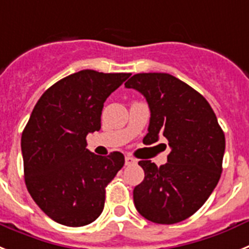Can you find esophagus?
I'll return each instance as SVG.
<instances>
[{"instance_id":"esophagus-1","label":"esophagus","mask_w":249,"mask_h":249,"mask_svg":"<svg viewBox=\"0 0 249 249\" xmlns=\"http://www.w3.org/2000/svg\"><path fill=\"white\" fill-rule=\"evenodd\" d=\"M137 163V159L133 157H130V155H126L125 157V165H133V164Z\"/></svg>"}]
</instances>
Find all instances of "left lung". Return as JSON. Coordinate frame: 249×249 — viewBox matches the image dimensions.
I'll return each instance as SVG.
<instances>
[{"mask_svg": "<svg viewBox=\"0 0 249 249\" xmlns=\"http://www.w3.org/2000/svg\"><path fill=\"white\" fill-rule=\"evenodd\" d=\"M144 95L150 123L144 144L163 135L168 163L140 160L144 180L134 188V204L144 218L174 224L193 215L208 199L222 174L226 138L203 95L164 72L137 73L125 83Z\"/></svg>", "mask_w": 249, "mask_h": 249, "instance_id": "1", "label": "left lung"}]
</instances>
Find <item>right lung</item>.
<instances>
[{
  "mask_svg": "<svg viewBox=\"0 0 249 249\" xmlns=\"http://www.w3.org/2000/svg\"><path fill=\"white\" fill-rule=\"evenodd\" d=\"M129 76L81 70L47 89L32 110L21 138L25 183L57 223L83 227L103 212L105 188L125 159L120 151L95 155L86 135L100 130L104 103Z\"/></svg>",
  "mask_w": 249,
  "mask_h": 249,
  "instance_id": "add662e5",
  "label": "right lung"
}]
</instances>
